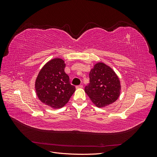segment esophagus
Here are the masks:
<instances>
[{"mask_svg":"<svg viewBox=\"0 0 157 157\" xmlns=\"http://www.w3.org/2000/svg\"><path fill=\"white\" fill-rule=\"evenodd\" d=\"M83 87V86H82V84H80V85H78V86H76V88H82Z\"/></svg>","mask_w":157,"mask_h":157,"instance_id":"1","label":"esophagus"}]
</instances>
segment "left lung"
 I'll use <instances>...</instances> for the list:
<instances>
[{
	"label": "left lung",
	"mask_w": 157,
	"mask_h": 157,
	"mask_svg": "<svg viewBox=\"0 0 157 157\" xmlns=\"http://www.w3.org/2000/svg\"><path fill=\"white\" fill-rule=\"evenodd\" d=\"M90 83L84 91L98 107H104L117 101L121 94L118 76L110 67L102 62L94 65L89 74Z\"/></svg>",
	"instance_id": "8db88e82"
}]
</instances>
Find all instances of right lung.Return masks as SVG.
<instances>
[{"mask_svg": "<svg viewBox=\"0 0 157 157\" xmlns=\"http://www.w3.org/2000/svg\"><path fill=\"white\" fill-rule=\"evenodd\" d=\"M65 67V63L62 59H52L41 69L36 79L38 98L52 108L63 107L75 91V86L70 84Z\"/></svg>", "mask_w": 157, "mask_h": 157, "instance_id": "add662e5", "label": "right lung"}]
</instances>
